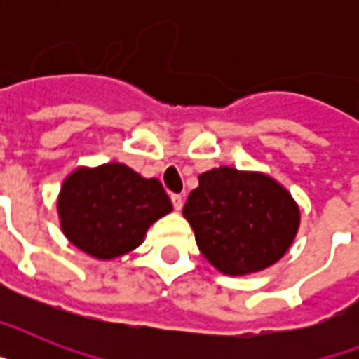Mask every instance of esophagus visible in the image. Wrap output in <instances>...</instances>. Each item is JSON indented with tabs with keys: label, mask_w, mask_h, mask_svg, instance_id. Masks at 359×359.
I'll use <instances>...</instances> for the list:
<instances>
[{
	"label": "esophagus",
	"mask_w": 359,
	"mask_h": 359,
	"mask_svg": "<svg viewBox=\"0 0 359 359\" xmlns=\"http://www.w3.org/2000/svg\"><path fill=\"white\" fill-rule=\"evenodd\" d=\"M171 201H173V207L177 212H179V210H182V205H184V199H182V196H179V194H173V196H171Z\"/></svg>",
	"instance_id": "obj_1"
}]
</instances>
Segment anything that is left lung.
<instances>
[{
    "label": "left lung",
    "instance_id": "left-lung-1",
    "mask_svg": "<svg viewBox=\"0 0 359 359\" xmlns=\"http://www.w3.org/2000/svg\"><path fill=\"white\" fill-rule=\"evenodd\" d=\"M182 214L205 259L229 276L272 266L300 227V208L287 188L264 173L227 165L199 175Z\"/></svg>",
    "mask_w": 359,
    "mask_h": 359
}]
</instances>
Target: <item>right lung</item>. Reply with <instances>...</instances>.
<instances>
[{
	"instance_id": "obj_1",
	"label": "right lung",
	"mask_w": 359,
	"mask_h": 359,
	"mask_svg": "<svg viewBox=\"0 0 359 359\" xmlns=\"http://www.w3.org/2000/svg\"><path fill=\"white\" fill-rule=\"evenodd\" d=\"M171 210L160 180L145 179L119 162L74 169L57 197L63 235L100 261L135 250L147 229Z\"/></svg>"
}]
</instances>
